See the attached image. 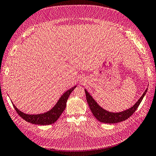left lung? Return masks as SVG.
I'll return each mask as SVG.
<instances>
[{
    "label": "left lung",
    "mask_w": 156,
    "mask_h": 156,
    "mask_svg": "<svg viewBox=\"0 0 156 156\" xmlns=\"http://www.w3.org/2000/svg\"><path fill=\"white\" fill-rule=\"evenodd\" d=\"M147 90L148 88L146 89L142 96L135 103V105L129 108L128 109L119 112H113L104 109L100 105H98V103L96 102V101H95L90 94L88 92L86 89H84L87 101L93 115L96 117V119L98 121L105 124H116L118 122L127 120L135 112L136 108H138L140 103L142 101L146 93L147 92Z\"/></svg>",
    "instance_id": "1"
}]
</instances>
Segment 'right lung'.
I'll return each mask as SVG.
<instances>
[{
    "label": "right lung",
    "mask_w": 156,
    "mask_h": 156,
    "mask_svg": "<svg viewBox=\"0 0 156 156\" xmlns=\"http://www.w3.org/2000/svg\"><path fill=\"white\" fill-rule=\"evenodd\" d=\"M76 87L77 86H74L72 88H69L66 92H64L63 95L60 98L55 105L51 110L44 113H41V114L37 115L26 114V113H24L20 109H18L13 103V105L14 108H15L18 113V115L28 122H30V123L33 124L43 126L52 124L55 123L59 119L60 116L62 115V113L65 109L66 106V102L70 94L72 92V91L76 88Z\"/></svg>",
    "instance_id": "right-lung-1"
}]
</instances>
